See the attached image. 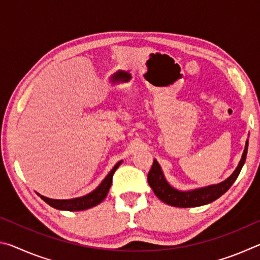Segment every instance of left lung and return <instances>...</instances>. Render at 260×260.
Returning a JSON list of instances; mask_svg holds the SVG:
<instances>
[{
  "instance_id": "left-lung-1",
  "label": "left lung",
  "mask_w": 260,
  "mask_h": 260,
  "mask_svg": "<svg viewBox=\"0 0 260 260\" xmlns=\"http://www.w3.org/2000/svg\"><path fill=\"white\" fill-rule=\"evenodd\" d=\"M246 153H248V140H246L245 148L240 160V164L236 167L234 173L225 181L219 184H213V186L195 189V190L190 191H179L167 183L164 175H162L160 166L156 159H153V164L148 173V183L152 188L153 192H155L158 199L171 206L193 208V206L209 204L211 202L218 200L220 196L223 195L232 187L236 178L239 177L242 167H243Z\"/></svg>"
}]
</instances>
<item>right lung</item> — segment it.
Returning <instances> with one entry per match:
<instances>
[{
  "mask_svg": "<svg viewBox=\"0 0 260 260\" xmlns=\"http://www.w3.org/2000/svg\"><path fill=\"white\" fill-rule=\"evenodd\" d=\"M121 164V161L117 162L114 165L113 169L111 170L107 178H105L102 182H101L100 186L95 189L94 191H91L90 193H88L86 196L82 197H78V199H72V200H52V199H48V197H45L38 193L41 199L46 202V203L49 204L50 206L58 210H67V211H82V210H87L89 208H93V206L100 204L105 197H107L109 189L111 187L112 183V177L116 170L119 167Z\"/></svg>",
  "mask_w": 260,
  "mask_h": 260,
  "instance_id": "1",
  "label": "right lung"
}]
</instances>
